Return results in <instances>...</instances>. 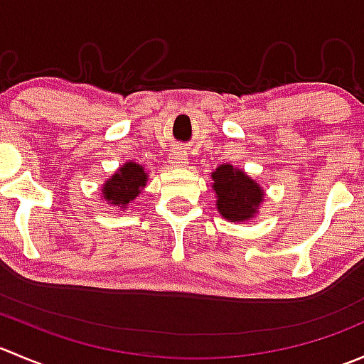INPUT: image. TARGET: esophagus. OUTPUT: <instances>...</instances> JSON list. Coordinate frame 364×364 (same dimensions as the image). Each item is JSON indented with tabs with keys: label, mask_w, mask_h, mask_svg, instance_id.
I'll return each instance as SVG.
<instances>
[{
	"label": "esophagus",
	"mask_w": 364,
	"mask_h": 364,
	"mask_svg": "<svg viewBox=\"0 0 364 364\" xmlns=\"http://www.w3.org/2000/svg\"><path fill=\"white\" fill-rule=\"evenodd\" d=\"M186 160H188L186 159V153H183V151H174L171 156V161L174 165H185Z\"/></svg>",
	"instance_id": "obj_1"
}]
</instances>
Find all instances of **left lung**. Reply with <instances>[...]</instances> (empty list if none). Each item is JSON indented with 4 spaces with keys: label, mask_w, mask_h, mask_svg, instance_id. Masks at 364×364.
Here are the masks:
<instances>
[{
    "label": "left lung",
    "mask_w": 364,
    "mask_h": 364,
    "mask_svg": "<svg viewBox=\"0 0 364 364\" xmlns=\"http://www.w3.org/2000/svg\"><path fill=\"white\" fill-rule=\"evenodd\" d=\"M216 209L230 222H247L259 213L264 190L241 168L223 164L211 174Z\"/></svg>",
    "instance_id": "1"
}]
</instances>
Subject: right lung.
<instances>
[{
    "label": "right lung",
    "instance_id": "right-lung-1",
    "mask_svg": "<svg viewBox=\"0 0 364 364\" xmlns=\"http://www.w3.org/2000/svg\"><path fill=\"white\" fill-rule=\"evenodd\" d=\"M148 174L144 167L135 161H127L123 167L116 171L107 181L102 186V197L107 200V204L116 205V208H127L135 197L141 193V190L146 186Z\"/></svg>",
    "mask_w": 364,
    "mask_h": 364
}]
</instances>
